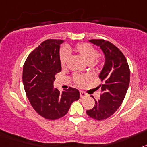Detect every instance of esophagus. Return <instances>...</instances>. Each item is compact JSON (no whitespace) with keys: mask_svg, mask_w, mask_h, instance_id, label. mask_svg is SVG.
<instances>
[{"mask_svg":"<svg viewBox=\"0 0 147 147\" xmlns=\"http://www.w3.org/2000/svg\"><path fill=\"white\" fill-rule=\"evenodd\" d=\"M80 97H81V98H84V97H86L87 96H88V94H86L85 92H83V91H80Z\"/></svg>","mask_w":147,"mask_h":147,"instance_id":"esophagus-1","label":"esophagus"}]
</instances>
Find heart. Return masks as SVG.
Listing matches in <instances>:
<instances>
[{
  "label": "heart",
  "mask_w": 147,
  "mask_h": 147,
  "mask_svg": "<svg viewBox=\"0 0 147 147\" xmlns=\"http://www.w3.org/2000/svg\"><path fill=\"white\" fill-rule=\"evenodd\" d=\"M74 50L76 52L81 56L85 62H87L89 64H91L98 57V52L96 49L93 46L85 42H82V43H78L75 45ZM69 51L67 49H62L60 52V64L62 67H65L66 66L67 61L69 59ZM90 79L89 76L88 75H78L76 74L73 77V80L74 83L78 86H82L85 83V82L88 81Z\"/></svg>",
  "instance_id": "heart-1"
}]
</instances>
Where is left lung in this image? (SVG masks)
Masks as SVG:
<instances>
[{"mask_svg":"<svg viewBox=\"0 0 147 147\" xmlns=\"http://www.w3.org/2000/svg\"><path fill=\"white\" fill-rule=\"evenodd\" d=\"M100 46L105 56V63L99 74L102 82L100 100L95 99L94 107L86 113L96 120L106 119L119 109L124 99L129 87L130 71L124 54L115 45L105 40H90Z\"/></svg>","mask_w":147,"mask_h":147,"instance_id":"left-lung-1","label":"left lung"}]
</instances>
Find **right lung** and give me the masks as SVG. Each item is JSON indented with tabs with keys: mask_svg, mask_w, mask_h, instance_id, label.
I'll return each instance as SVG.
<instances>
[{
	"mask_svg": "<svg viewBox=\"0 0 147 147\" xmlns=\"http://www.w3.org/2000/svg\"><path fill=\"white\" fill-rule=\"evenodd\" d=\"M62 40L49 39L28 56L23 69V82L27 98L39 115L49 120L67 114L71 104L80 97L76 88L70 87L62 93L54 88L55 75L61 71L59 45Z\"/></svg>",
	"mask_w": 147,
	"mask_h": 147,
	"instance_id": "add662e5",
	"label": "right lung"
}]
</instances>
